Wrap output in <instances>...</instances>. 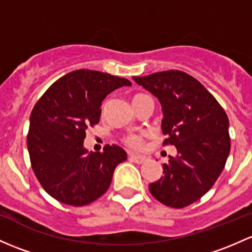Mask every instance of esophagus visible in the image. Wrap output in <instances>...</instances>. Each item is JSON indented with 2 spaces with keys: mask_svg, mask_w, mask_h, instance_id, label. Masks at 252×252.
<instances>
[{
  "mask_svg": "<svg viewBox=\"0 0 252 252\" xmlns=\"http://www.w3.org/2000/svg\"><path fill=\"white\" fill-rule=\"evenodd\" d=\"M129 159L135 161L137 164H142L147 160V158L145 156H139V155H130L129 156Z\"/></svg>",
  "mask_w": 252,
  "mask_h": 252,
  "instance_id": "1",
  "label": "esophagus"
}]
</instances>
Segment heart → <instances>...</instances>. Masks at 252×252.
<instances>
[{
    "mask_svg": "<svg viewBox=\"0 0 252 252\" xmlns=\"http://www.w3.org/2000/svg\"><path fill=\"white\" fill-rule=\"evenodd\" d=\"M145 96H148V95H145V94L135 95L133 101L141 99V97H145ZM104 108H105V104L102 105V110H104ZM123 144L126 145V146L133 148V150H140V148L144 146V135L135 134V133L126 134V136L123 137Z\"/></svg>",
    "mask_w": 252,
    "mask_h": 252,
    "instance_id": "obj_1",
    "label": "heart"
}]
</instances>
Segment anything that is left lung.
<instances>
[{
  "label": "left lung",
  "instance_id": "1",
  "mask_svg": "<svg viewBox=\"0 0 252 252\" xmlns=\"http://www.w3.org/2000/svg\"><path fill=\"white\" fill-rule=\"evenodd\" d=\"M158 97L163 111V146L174 145L176 157L163 164V174L150 185L158 202L181 209L197 202L219 179L231 151L228 117L210 92L179 70L133 77Z\"/></svg>",
  "mask_w": 252,
  "mask_h": 252
}]
</instances>
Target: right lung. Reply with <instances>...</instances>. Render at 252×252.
Returning a JSON list of instances; mask_svg holds the SVG:
<instances>
[{
    "label": "right lung",
    "instance_id": "1",
    "mask_svg": "<svg viewBox=\"0 0 252 252\" xmlns=\"http://www.w3.org/2000/svg\"><path fill=\"white\" fill-rule=\"evenodd\" d=\"M130 81L93 70H76L52 84L33 106L28 150L37 180L58 202L83 206L101 197L126 151L106 145L104 152L83 147L89 126L99 123L106 95Z\"/></svg>",
    "mask_w": 252,
    "mask_h": 252
}]
</instances>
